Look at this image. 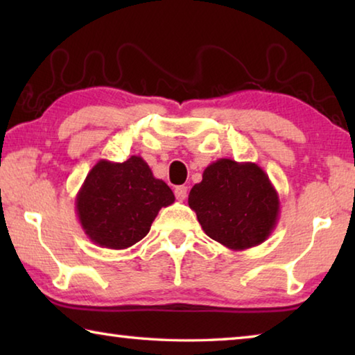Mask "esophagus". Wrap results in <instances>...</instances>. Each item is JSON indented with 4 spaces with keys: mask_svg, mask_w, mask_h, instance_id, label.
I'll use <instances>...</instances> for the list:
<instances>
[{
    "mask_svg": "<svg viewBox=\"0 0 355 355\" xmlns=\"http://www.w3.org/2000/svg\"><path fill=\"white\" fill-rule=\"evenodd\" d=\"M186 196H188V188L186 186H177L175 188V197L177 199L182 202L186 199Z\"/></svg>",
    "mask_w": 355,
    "mask_h": 355,
    "instance_id": "esophagus-1",
    "label": "esophagus"
}]
</instances>
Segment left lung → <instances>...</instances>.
Listing matches in <instances>:
<instances>
[{"label": "left lung", "instance_id": "left-lung-1", "mask_svg": "<svg viewBox=\"0 0 355 355\" xmlns=\"http://www.w3.org/2000/svg\"><path fill=\"white\" fill-rule=\"evenodd\" d=\"M203 232L232 250L266 241L277 225L280 200L268 173L255 163L220 158L203 171L188 197Z\"/></svg>", "mask_w": 355, "mask_h": 355}]
</instances>
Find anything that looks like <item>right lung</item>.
Here are the masks:
<instances>
[{
  "label": "right lung",
  "mask_w": 355,
  "mask_h": 355,
  "mask_svg": "<svg viewBox=\"0 0 355 355\" xmlns=\"http://www.w3.org/2000/svg\"><path fill=\"white\" fill-rule=\"evenodd\" d=\"M175 200L172 189L141 156L123 163L100 159L78 191L75 208L84 233L100 248L122 250L147 235L159 209Z\"/></svg>",
  "instance_id": "obj_1"
}]
</instances>
